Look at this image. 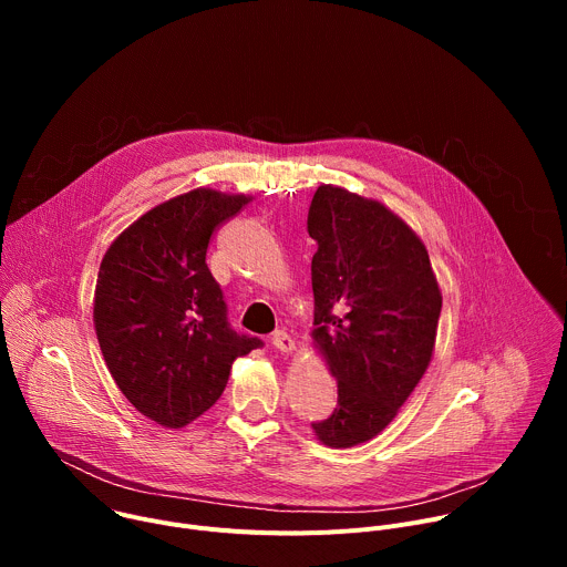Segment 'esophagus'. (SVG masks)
Instances as JSON below:
<instances>
[{
  "mask_svg": "<svg viewBox=\"0 0 567 567\" xmlns=\"http://www.w3.org/2000/svg\"><path fill=\"white\" fill-rule=\"evenodd\" d=\"M271 346H274V350L289 354V352L296 348V341H293L285 330H276V332L271 334Z\"/></svg>",
  "mask_w": 567,
  "mask_h": 567,
  "instance_id": "34e87169",
  "label": "esophagus"
}]
</instances>
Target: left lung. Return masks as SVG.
Masks as SVG:
<instances>
[{
	"mask_svg": "<svg viewBox=\"0 0 567 567\" xmlns=\"http://www.w3.org/2000/svg\"><path fill=\"white\" fill-rule=\"evenodd\" d=\"M313 341L339 383L316 437L348 449L379 435L424 377L442 293L422 239L383 204L318 186L307 213Z\"/></svg>",
	"mask_w": 567,
	"mask_h": 567,
	"instance_id": "left-lung-1",
	"label": "left lung"
}]
</instances>
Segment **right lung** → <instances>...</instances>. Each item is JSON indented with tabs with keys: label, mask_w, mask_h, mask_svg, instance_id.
<instances>
[{
	"label": "right lung",
	"mask_w": 567,
	"mask_h": 567,
	"mask_svg": "<svg viewBox=\"0 0 567 567\" xmlns=\"http://www.w3.org/2000/svg\"><path fill=\"white\" fill-rule=\"evenodd\" d=\"M245 204L208 188L179 195L125 228L101 262L94 326L105 363L132 406L161 426L206 413L233 361L262 348L230 328L206 265L210 235Z\"/></svg>",
	"instance_id": "1"
}]
</instances>
